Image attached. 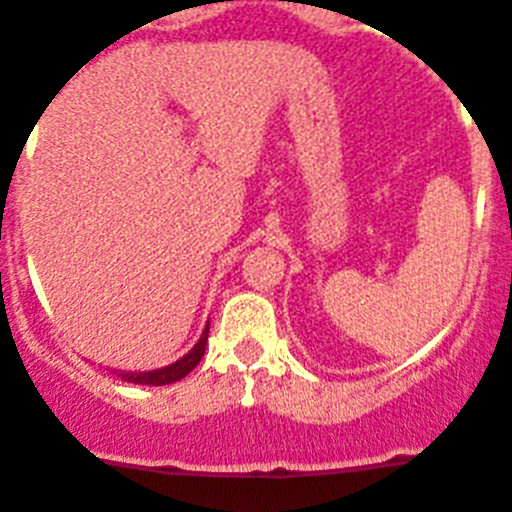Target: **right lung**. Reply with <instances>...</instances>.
Segmentation results:
<instances>
[{"label": "right lung", "instance_id": "add662e5", "mask_svg": "<svg viewBox=\"0 0 512 512\" xmlns=\"http://www.w3.org/2000/svg\"><path fill=\"white\" fill-rule=\"evenodd\" d=\"M207 338H209V323L202 331V336H199V341L194 343V348H191L189 353H184V356H181L179 361H174V364L164 366V369H154V371H138V374H133V371H121L118 376H121L123 381H128V384H146V386L174 384V381L184 379L189 371H194V366L202 361L204 351H207Z\"/></svg>", "mask_w": 512, "mask_h": 512}]
</instances>
